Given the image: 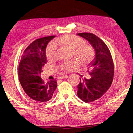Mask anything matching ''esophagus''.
Listing matches in <instances>:
<instances>
[{
	"mask_svg": "<svg viewBox=\"0 0 133 133\" xmlns=\"http://www.w3.org/2000/svg\"><path fill=\"white\" fill-rule=\"evenodd\" d=\"M68 77V76H67V75H64V76H60L59 77L60 79H63V78H66Z\"/></svg>",
	"mask_w": 133,
	"mask_h": 133,
	"instance_id": "esophagus-1",
	"label": "esophagus"
}]
</instances>
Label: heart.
I'll list each match as a JSON object with an SVG mask.
<instances>
[{
    "label": "heart",
    "mask_w": 133,
    "mask_h": 133,
    "mask_svg": "<svg viewBox=\"0 0 133 133\" xmlns=\"http://www.w3.org/2000/svg\"><path fill=\"white\" fill-rule=\"evenodd\" d=\"M55 46H59L72 52V54L81 64H87L93 59L94 50L90 45L85 44V41L82 38L73 35L67 34L60 37L54 42ZM56 50L54 45L48 48L46 51L48 59L52 61L56 58ZM78 66L76 60L64 62L60 64V68L64 71H70Z\"/></svg>",
    "instance_id": "1"
}]
</instances>
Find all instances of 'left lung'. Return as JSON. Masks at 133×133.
I'll return each instance as SVG.
<instances>
[{"instance_id":"1","label":"left lung","mask_w":133,"mask_h":133,"mask_svg":"<svg viewBox=\"0 0 133 133\" xmlns=\"http://www.w3.org/2000/svg\"><path fill=\"white\" fill-rule=\"evenodd\" d=\"M77 34L88 41L95 51V58L88 64L87 70L91 78H80L77 85V95L89 103L100 98L110 88L114 76V63L109 49L102 39L92 33Z\"/></svg>"}]
</instances>
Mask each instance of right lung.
<instances>
[{
    "instance_id": "right-lung-1",
    "label": "right lung",
    "mask_w": 133,
    "mask_h": 133,
    "mask_svg": "<svg viewBox=\"0 0 133 133\" xmlns=\"http://www.w3.org/2000/svg\"><path fill=\"white\" fill-rule=\"evenodd\" d=\"M55 36H49L33 41L26 48L18 66V78L24 91L29 97L40 102L52 98L57 87V82L45 83L41 78L42 67L47 63L46 48Z\"/></svg>"
}]
</instances>
